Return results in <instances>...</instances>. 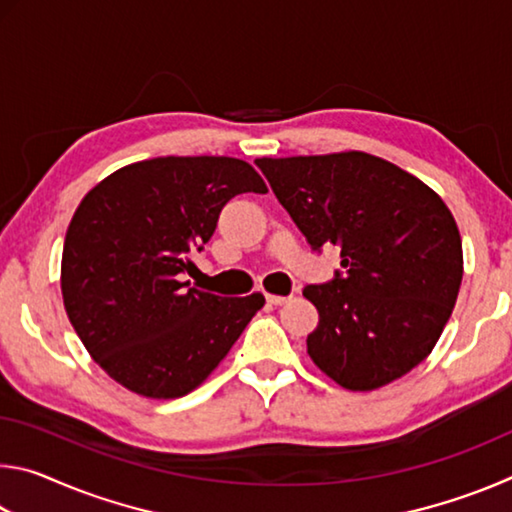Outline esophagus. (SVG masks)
Wrapping results in <instances>:
<instances>
[{
	"label": "esophagus",
	"mask_w": 512,
	"mask_h": 512,
	"mask_svg": "<svg viewBox=\"0 0 512 512\" xmlns=\"http://www.w3.org/2000/svg\"><path fill=\"white\" fill-rule=\"evenodd\" d=\"M266 300H268V305H284V302H289L291 300V296H277V293H266Z\"/></svg>",
	"instance_id": "1"
}]
</instances>
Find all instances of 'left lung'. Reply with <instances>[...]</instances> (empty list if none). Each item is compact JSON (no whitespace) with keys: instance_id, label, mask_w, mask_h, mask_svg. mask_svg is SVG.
Here are the masks:
<instances>
[{"instance_id":"8db88e82","label":"left lung","mask_w":512,"mask_h":512,"mask_svg":"<svg viewBox=\"0 0 512 512\" xmlns=\"http://www.w3.org/2000/svg\"><path fill=\"white\" fill-rule=\"evenodd\" d=\"M309 246L341 248L345 275L309 284L307 354L348 391H375L431 354L456 305L463 244L429 185L363 151L255 160Z\"/></svg>"}]
</instances>
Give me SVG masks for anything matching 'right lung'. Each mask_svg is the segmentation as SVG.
<instances>
[{
  "label": "right lung",
  "mask_w": 512,
  "mask_h": 512,
  "mask_svg": "<svg viewBox=\"0 0 512 512\" xmlns=\"http://www.w3.org/2000/svg\"><path fill=\"white\" fill-rule=\"evenodd\" d=\"M266 194L253 164L167 155L126 164L94 185L69 221L60 291L85 350L128 391L173 400L212 375L264 296L189 287L192 253L237 194Z\"/></svg>",
  "instance_id": "right-lung-1"
}]
</instances>
